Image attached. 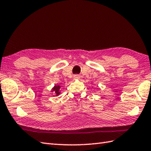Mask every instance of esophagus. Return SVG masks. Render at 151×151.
<instances>
[{"label":"esophagus","mask_w":151,"mask_h":151,"mask_svg":"<svg viewBox=\"0 0 151 151\" xmlns=\"http://www.w3.org/2000/svg\"><path fill=\"white\" fill-rule=\"evenodd\" d=\"M79 78H80V76L78 75H75V76H74V78H75V79H79Z\"/></svg>","instance_id":"1"}]
</instances>
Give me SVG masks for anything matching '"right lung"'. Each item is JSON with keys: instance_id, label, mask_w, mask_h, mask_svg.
Instances as JSON below:
<instances>
[{"instance_id": "right-lung-1", "label": "right lung", "mask_w": 151, "mask_h": 151, "mask_svg": "<svg viewBox=\"0 0 151 151\" xmlns=\"http://www.w3.org/2000/svg\"><path fill=\"white\" fill-rule=\"evenodd\" d=\"M60 88H61V86H59V85H55L54 86V87L52 88V90H51V91L54 93V94H55V96H58L60 93Z\"/></svg>"}]
</instances>
